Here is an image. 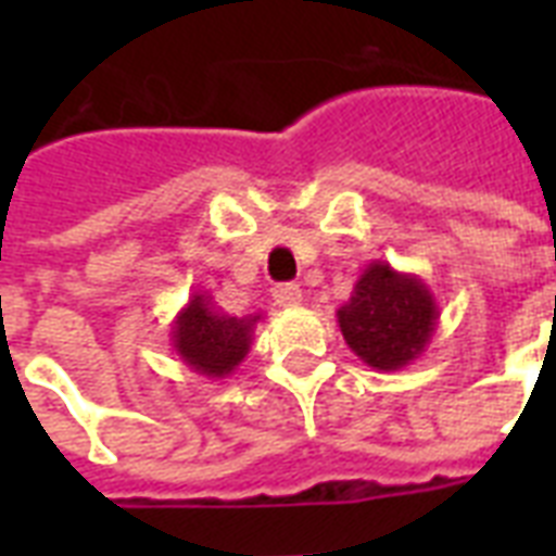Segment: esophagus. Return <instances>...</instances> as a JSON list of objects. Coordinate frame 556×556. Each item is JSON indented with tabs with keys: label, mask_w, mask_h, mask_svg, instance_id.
I'll list each match as a JSON object with an SVG mask.
<instances>
[{
	"label": "esophagus",
	"mask_w": 556,
	"mask_h": 556,
	"mask_svg": "<svg viewBox=\"0 0 556 556\" xmlns=\"http://www.w3.org/2000/svg\"><path fill=\"white\" fill-rule=\"evenodd\" d=\"M274 303H277L279 308H296V305H303V288L291 286V282L277 286L274 288Z\"/></svg>",
	"instance_id": "obj_1"
}]
</instances>
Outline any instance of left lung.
<instances>
[{"instance_id":"left-lung-1","label":"left lung","mask_w":556,"mask_h":556,"mask_svg":"<svg viewBox=\"0 0 556 556\" xmlns=\"http://www.w3.org/2000/svg\"><path fill=\"white\" fill-rule=\"evenodd\" d=\"M338 326L366 366L397 371L427 352L439 326V305L421 277L371 260L338 308Z\"/></svg>"}]
</instances>
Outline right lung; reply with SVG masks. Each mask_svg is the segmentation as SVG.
I'll list each match as a JSON object with an SVG mask.
<instances>
[{"label":"right lung","mask_w":556,"mask_h":556,"mask_svg":"<svg viewBox=\"0 0 556 556\" xmlns=\"http://www.w3.org/2000/svg\"><path fill=\"white\" fill-rule=\"evenodd\" d=\"M260 320L262 314H244V317L225 314L207 291H195L173 320L169 329L173 352L195 375L222 380L233 375L248 357L253 329Z\"/></svg>","instance_id":"add662e5"}]
</instances>
